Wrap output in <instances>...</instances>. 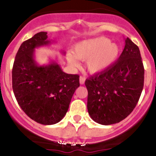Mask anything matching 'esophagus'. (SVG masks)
<instances>
[{"label":"esophagus","mask_w":156,"mask_h":156,"mask_svg":"<svg viewBox=\"0 0 156 156\" xmlns=\"http://www.w3.org/2000/svg\"><path fill=\"white\" fill-rule=\"evenodd\" d=\"M79 81H80V84H84V82H85V78L81 76V77H80V78H79Z\"/></svg>","instance_id":"34e87169"}]
</instances>
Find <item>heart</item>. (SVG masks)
<instances>
[{"mask_svg": "<svg viewBox=\"0 0 156 156\" xmlns=\"http://www.w3.org/2000/svg\"><path fill=\"white\" fill-rule=\"evenodd\" d=\"M120 54L116 43L105 37H94L81 41L74 45L72 54H67V61L72 66L78 67L77 59L86 60V68L92 74L106 70L115 62Z\"/></svg>", "mask_w": 156, "mask_h": 156, "instance_id": "obj_1", "label": "heart"}]
</instances>
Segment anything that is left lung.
Masks as SVG:
<instances>
[{"label": "left lung", "mask_w": 156, "mask_h": 156, "mask_svg": "<svg viewBox=\"0 0 156 156\" xmlns=\"http://www.w3.org/2000/svg\"><path fill=\"white\" fill-rule=\"evenodd\" d=\"M144 83V68L139 48L127 37L119 59L85 81L91 119L103 125L124 120L137 104Z\"/></svg>", "instance_id": "8db88e82"}]
</instances>
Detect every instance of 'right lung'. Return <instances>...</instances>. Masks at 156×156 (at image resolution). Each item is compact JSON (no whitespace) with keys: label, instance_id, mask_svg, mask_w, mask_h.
Masks as SVG:
<instances>
[{"label":"right lung","instance_id":"obj_1","mask_svg":"<svg viewBox=\"0 0 156 156\" xmlns=\"http://www.w3.org/2000/svg\"><path fill=\"white\" fill-rule=\"evenodd\" d=\"M47 34L41 31L22 44L12 66V83L23 112L34 122L50 125L63 119L80 84L79 75L65 73L56 61L46 66L37 63L35 48L52 43Z\"/></svg>","mask_w":156,"mask_h":156}]
</instances>
